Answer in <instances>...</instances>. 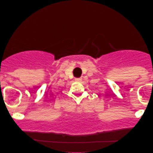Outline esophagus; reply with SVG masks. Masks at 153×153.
<instances>
[{"label":"esophagus","instance_id":"34e87169","mask_svg":"<svg viewBox=\"0 0 153 153\" xmlns=\"http://www.w3.org/2000/svg\"><path fill=\"white\" fill-rule=\"evenodd\" d=\"M75 81H77V82H81V81H82V79H81V78H76V79H75Z\"/></svg>","mask_w":153,"mask_h":153}]
</instances>
